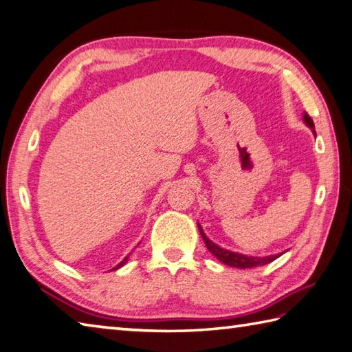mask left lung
Listing matches in <instances>:
<instances>
[{"mask_svg": "<svg viewBox=\"0 0 352 352\" xmlns=\"http://www.w3.org/2000/svg\"><path fill=\"white\" fill-rule=\"evenodd\" d=\"M304 123L311 129L313 133L316 135V131H314V123L313 120L308 117V113L304 112ZM199 226V231H200V235H202V239L205 241V245L208 248V250L217 258V260H220L221 263H225L226 266H231V267H239V269H249V267H258V266H264V264H269L274 260H276L278 256H281L283 254H276V255H267V256H249V255H243V254H239V252H232V250H228V249H223L217 246L216 243L211 241L208 236L205 235L202 226Z\"/></svg>", "mask_w": 352, "mask_h": 352, "instance_id": "obj_1", "label": "left lung"}]
</instances>
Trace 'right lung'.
I'll use <instances>...</instances> for the list:
<instances>
[{
  "label": "right lung",
  "mask_w": 352,
  "mask_h": 352,
  "mask_svg": "<svg viewBox=\"0 0 352 352\" xmlns=\"http://www.w3.org/2000/svg\"><path fill=\"white\" fill-rule=\"evenodd\" d=\"M127 260H129V255H127V256L124 258V260H123V261H121L120 264H117V266H116V267H113L112 270H117V269H120V267H123V266H124V264L127 263Z\"/></svg>",
  "instance_id": "add662e5"
}]
</instances>
